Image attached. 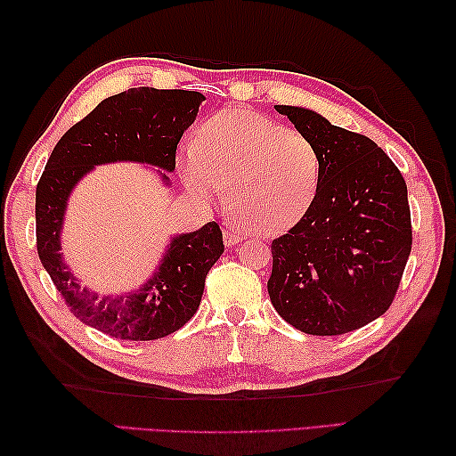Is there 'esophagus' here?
I'll list each match as a JSON object with an SVG mask.
<instances>
[{
	"label": "esophagus",
	"instance_id": "obj_1",
	"mask_svg": "<svg viewBox=\"0 0 456 456\" xmlns=\"http://www.w3.org/2000/svg\"><path fill=\"white\" fill-rule=\"evenodd\" d=\"M223 240H225L227 247H235L240 243V240H243V235H240L235 229H227L225 233H223Z\"/></svg>",
	"mask_w": 456,
	"mask_h": 456
}]
</instances>
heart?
Here are the masks:
<instances>
[{"mask_svg": "<svg viewBox=\"0 0 456 456\" xmlns=\"http://www.w3.org/2000/svg\"><path fill=\"white\" fill-rule=\"evenodd\" d=\"M180 167L188 190L201 200L229 190L231 213L253 237H276L297 225L323 176L322 151L305 133L243 108L203 121Z\"/></svg>", "mask_w": 456, "mask_h": 456, "instance_id": "heart-1", "label": "heart"}]
</instances>
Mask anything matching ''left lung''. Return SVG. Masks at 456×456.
Here are the masks:
<instances>
[{"mask_svg": "<svg viewBox=\"0 0 456 456\" xmlns=\"http://www.w3.org/2000/svg\"><path fill=\"white\" fill-rule=\"evenodd\" d=\"M323 159L307 216L273 240L270 302L307 335H343L386 314L411 253L408 186L398 167L364 134L322 115L276 105Z\"/></svg>", "mask_w": 456, "mask_h": 456, "instance_id": "left-lung-1", "label": "left lung"}]
</instances>
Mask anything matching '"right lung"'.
Listing matches in <instances>:
<instances>
[{"label":"right lung","mask_w":456,"mask_h":456,"mask_svg":"<svg viewBox=\"0 0 456 456\" xmlns=\"http://www.w3.org/2000/svg\"><path fill=\"white\" fill-rule=\"evenodd\" d=\"M200 92L131 88L103 100L68 129L37 183V253L82 323L125 341H152L186 325L198 312L206 276L223 255L216 221L191 233L174 235L152 276L134 292L98 296L84 288L61 253L64 213L84 176L110 162H139L159 168L162 183L176 168V147L196 121Z\"/></svg>","instance_id":"obj_1"}]
</instances>
